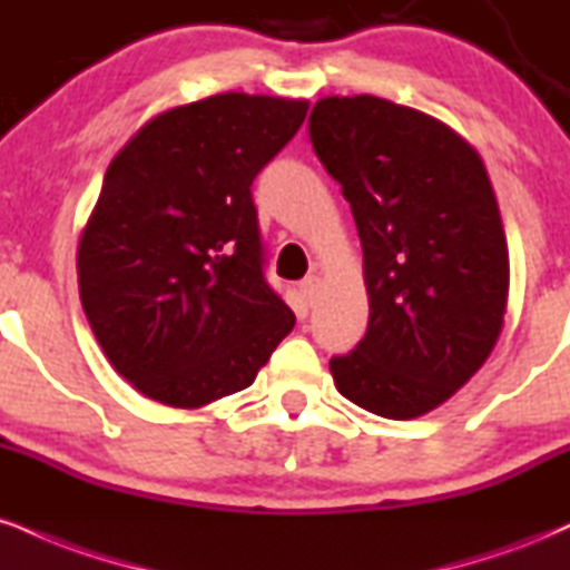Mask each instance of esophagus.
Returning <instances> with one entry per match:
<instances>
[{
  "mask_svg": "<svg viewBox=\"0 0 570 570\" xmlns=\"http://www.w3.org/2000/svg\"><path fill=\"white\" fill-rule=\"evenodd\" d=\"M321 284H324V278H321V276H318V273H311V276H307V278H305V281H303V284H299V286H303L305 297H307V299H313V297H315V294H318V292H321Z\"/></svg>",
  "mask_w": 570,
  "mask_h": 570,
  "instance_id": "esophagus-1",
  "label": "esophagus"
}]
</instances>
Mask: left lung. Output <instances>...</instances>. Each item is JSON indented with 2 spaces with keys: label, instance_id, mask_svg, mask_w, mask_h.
<instances>
[{
  "label": "left lung",
  "instance_id": "obj_1",
  "mask_svg": "<svg viewBox=\"0 0 570 570\" xmlns=\"http://www.w3.org/2000/svg\"><path fill=\"white\" fill-rule=\"evenodd\" d=\"M313 150L351 202L366 337L328 363L355 406L414 420L483 366L504 326L510 252L478 150L433 116L374 95L321 98Z\"/></svg>",
  "mask_w": 570,
  "mask_h": 570
}]
</instances>
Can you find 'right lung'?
<instances>
[{
  "label": "right lung",
  "mask_w": 570,
  "mask_h": 570,
  "mask_svg": "<svg viewBox=\"0 0 570 570\" xmlns=\"http://www.w3.org/2000/svg\"><path fill=\"white\" fill-rule=\"evenodd\" d=\"M307 100L223 92L146 121L108 164L79 238V297L111 366L164 406L255 382L294 328L267 286L252 183Z\"/></svg>",
  "instance_id": "obj_1"
}]
</instances>
